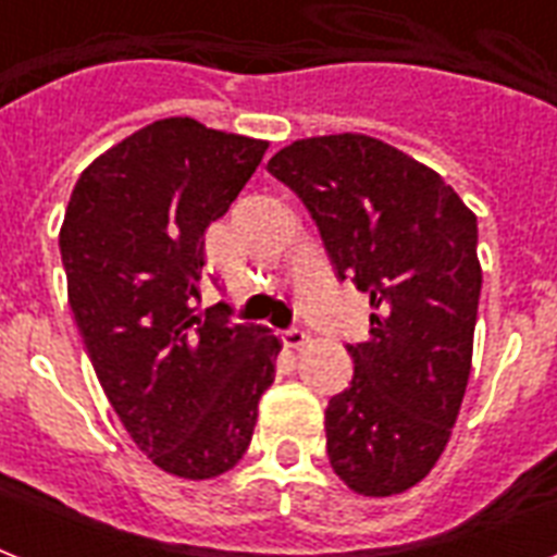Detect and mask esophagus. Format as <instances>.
I'll return each mask as SVG.
<instances>
[{
    "mask_svg": "<svg viewBox=\"0 0 557 557\" xmlns=\"http://www.w3.org/2000/svg\"><path fill=\"white\" fill-rule=\"evenodd\" d=\"M309 332H304L300 326H292V330L283 332V344H286L288 349H304L306 344H309Z\"/></svg>",
    "mask_w": 557,
    "mask_h": 557,
    "instance_id": "esophagus-1",
    "label": "esophagus"
}]
</instances>
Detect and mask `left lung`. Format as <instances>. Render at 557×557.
Instances as JSON below:
<instances>
[{"mask_svg":"<svg viewBox=\"0 0 557 557\" xmlns=\"http://www.w3.org/2000/svg\"><path fill=\"white\" fill-rule=\"evenodd\" d=\"M321 231L338 280L370 295L356 375L326 407L335 474L364 497L407 492L450 440L466 396L483 269L476 216L440 173L370 135L304 138L269 161Z\"/></svg>","mask_w":557,"mask_h":557,"instance_id":"obj_1","label":"left lung"}]
</instances>
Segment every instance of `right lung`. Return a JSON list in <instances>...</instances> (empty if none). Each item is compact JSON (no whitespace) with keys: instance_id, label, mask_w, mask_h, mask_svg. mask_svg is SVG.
<instances>
[{"instance_id":"add662e5","label":"right lung","mask_w":557,"mask_h":557,"mask_svg":"<svg viewBox=\"0 0 557 557\" xmlns=\"http://www.w3.org/2000/svg\"><path fill=\"white\" fill-rule=\"evenodd\" d=\"M269 150L193 117L144 126L83 170L60 227L69 306L126 433L168 474L210 480L251 445L280 338L199 312L205 231Z\"/></svg>"}]
</instances>
